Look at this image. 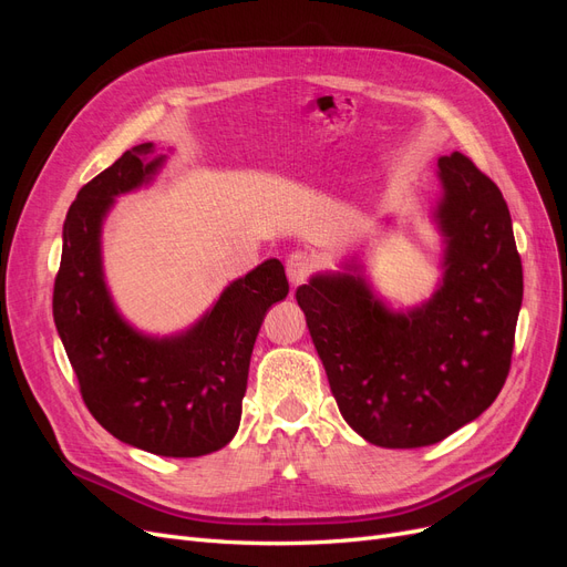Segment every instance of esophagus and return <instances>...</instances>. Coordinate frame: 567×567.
<instances>
[{"instance_id": "34e87169", "label": "esophagus", "mask_w": 567, "mask_h": 567, "mask_svg": "<svg viewBox=\"0 0 567 567\" xmlns=\"http://www.w3.org/2000/svg\"><path fill=\"white\" fill-rule=\"evenodd\" d=\"M315 267H317V262H315V257L310 252H293L286 260L288 281L293 286L305 284L307 279H310V274L315 271Z\"/></svg>"}]
</instances>
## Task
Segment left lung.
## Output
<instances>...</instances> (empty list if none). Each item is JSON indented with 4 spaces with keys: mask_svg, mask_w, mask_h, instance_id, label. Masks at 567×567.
I'll return each instance as SVG.
<instances>
[{
    "mask_svg": "<svg viewBox=\"0 0 567 567\" xmlns=\"http://www.w3.org/2000/svg\"><path fill=\"white\" fill-rule=\"evenodd\" d=\"M437 165L444 274L431 300L390 312L359 274L340 271L296 290L342 419L388 450L435 444L496 400L523 302V265L499 186L458 151Z\"/></svg>",
    "mask_w": 567,
    "mask_h": 567,
    "instance_id": "left-lung-1",
    "label": "left lung"
}]
</instances>
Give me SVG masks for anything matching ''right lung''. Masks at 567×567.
I'll return each instance as SVG.
<instances>
[{
  "label": "right lung",
  "instance_id": "obj_1",
  "mask_svg": "<svg viewBox=\"0 0 567 567\" xmlns=\"http://www.w3.org/2000/svg\"><path fill=\"white\" fill-rule=\"evenodd\" d=\"M151 153V142L125 151L78 192L63 225L54 321L90 414L132 447L188 458L236 435L255 338L269 307L288 296V279L279 260H265L188 331H134L104 281L101 225L115 196L158 173L165 156L148 161Z\"/></svg>",
  "mask_w": 567,
  "mask_h": 567
}]
</instances>
